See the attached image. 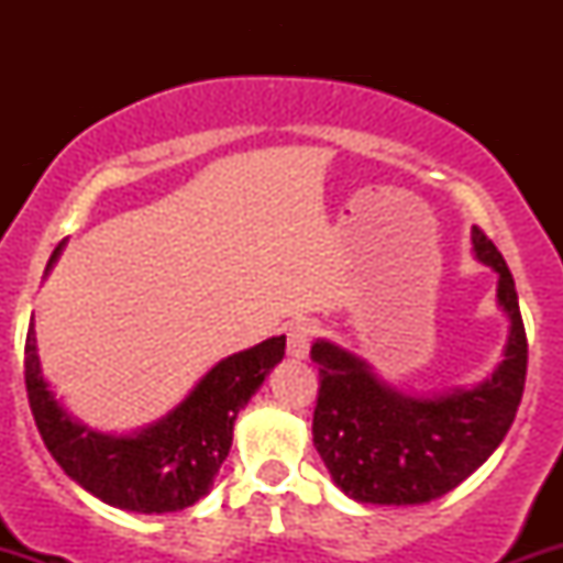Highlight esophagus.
Here are the masks:
<instances>
[{
    "label": "esophagus",
    "mask_w": 563,
    "mask_h": 563,
    "mask_svg": "<svg viewBox=\"0 0 563 563\" xmlns=\"http://www.w3.org/2000/svg\"><path fill=\"white\" fill-rule=\"evenodd\" d=\"M314 328L309 322H290L286 328V346H288V357L294 360H303L309 354V344H312Z\"/></svg>",
    "instance_id": "obj_1"
}]
</instances>
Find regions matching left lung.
Returning <instances> with one entry per match:
<instances>
[{"label":"left lung","instance_id":"8db88e82","mask_svg":"<svg viewBox=\"0 0 563 563\" xmlns=\"http://www.w3.org/2000/svg\"><path fill=\"white\" fill-rule=\"evenodd\" d=\"M476 260L497 273V303L510 331L503 363L474 389L412 397L380 380L357 354L318 339L312 437L335 487L357 503L421 506L448 495L508 434L527 378V333L514 275L495 243L471 230Z\"/></svg>","mask_w":563,"mask_h":563}]
</instances>
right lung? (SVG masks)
I'll return each instance as SVG.
<instances>
[{
    "instance_id": "obj_1",
    "label": "right lung",
    "mask_w": 563,
    "mask_h": 563,
    "mask_svg": "<svg viewBox=\"0 0 563 563\" xmlns=\"http://www.w3.org/2000/svg\"><path fill=\"white\" fill-rule=\"evenodd\" d=\"M57 245L47 273L60 256ZM286 354V335L222 360L166 418L134 434H102L76 421L42 376L34 318L25 335V391L38 434L60 468L108 506L134 514L183 510L211 489L251 394Z\"/></svg>"
}]
</instances>
